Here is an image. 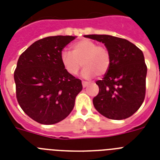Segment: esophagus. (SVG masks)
I'll return each instance as SVG.
<instances>
[{
  "mask_svg": "<svg viewBox=\"0 0 160 160\" xmlns=\"http://www.w3.org/2000/svg\"><path fill=\"white\" fill-rule=\"evenodd\" d=\"M82 85H83V87L85 88L88 85V82H86V81H82Z\"/></svg>",
  "mask_w": 160,
  "mask_h": 160,
  "instance_id": "1",
  "label": "esophagus"
}]
</instances>
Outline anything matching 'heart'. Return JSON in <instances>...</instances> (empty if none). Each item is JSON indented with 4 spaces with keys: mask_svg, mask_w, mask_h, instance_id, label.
Segmentation results:
<instances>
[{
    "mask_svg": "<svg viewBox=\"0 0 160 160\" xmlns=\"http://www.w3.org/2000/svg\"><path fill=\"white\" fill-rule=\"evenodd\" d=\"M60 60L69 74L75 75L82 65L85 66L82 76L90 79L95 75H105L110 66L109 51L94 41L83 39L72 45V52L64 50L60 53Z\"/></svg>",
    "mask_w": 160,
    "mask_h": 160,
    "instance_id": "1",
    "label": "heart"
}]
</instances>
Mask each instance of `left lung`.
Masks as SVG:
<instances>
[{
    "instance_id": "obj_1",
    "label": "left lung",
    "mask_w": 160,
    "mask_h": 160,
    "mask_svg": "<svg viewBox=\"0 0 160 160\" xmlns=\"http://www.w3.org/2000/svg\"><path fill=\"white\" fill-rule=\"evenodd\" d=\"M105 44L110 55V66L101 80L93 104L100 114L110 119L129 118L139 109L145 96L147 66L144 54L125 39L108 35H88Z\"/></svg>"
}]
</instances>
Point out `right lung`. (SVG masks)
<instances>
[{
  "instance_id": "add662e5",
  "label": "right lung",
  "mask_w": 160,
  "mask_h": 160,
  "mask_svg": "<svg viewBox=\"0 0 160 160\" xmlns=\"http://www.w3.org/2000/svg\"><path fill=\"white\" fill-rule=\"evenodd\" d=\"M75 36H49L34 42L20 55L14 72L16 98L29 117L53 124L70 114L82 90L80 79L66 71L60 53Z\"/></svg>"
}]
</instances>
